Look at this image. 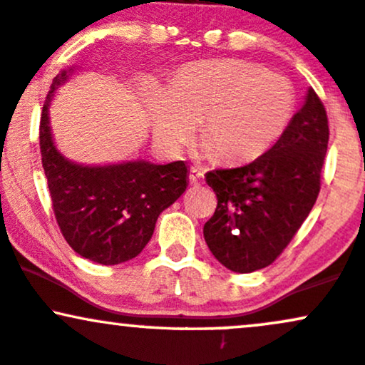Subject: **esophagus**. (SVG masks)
Segmentation results:
<instances>
[{
	"mask_svg": "<svg viewBox=\"0 0 365 365\" xmlns=\"http://www.w3.org/2000/svg\"><path fill=\"white\" fill-rule=\"evenodd\" d=\"M189 180H190V183H194V185H201V183H202V171H199L197 168H190Z\"/></svg>",
	"mask_w": 365,
	"mask_h": 365,
	"instance_id": "esophagus-1",
	"label": "esophagus"
}]
</instances>
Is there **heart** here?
I'll return each mask as SVG.
<instances>
[{
  "label": "heart",
  "instance_id": "obj_1",
  "mask_svg": "<svg viewBox=\"0 0 365 365\" xmlns=\"http://www.w3.org/2000/svg\"><path fill=\"white\" fill-rule=\"evenodd\" d=\"M149 109L163 147L178 150L201 121V142L225 164L250 163L286 135L296 114V90L284 76L241 58L189 63L170 88L152 86Z\"/></svg>",
  "mask_w": 365,
  "mask_h": 365
}]
</instances>
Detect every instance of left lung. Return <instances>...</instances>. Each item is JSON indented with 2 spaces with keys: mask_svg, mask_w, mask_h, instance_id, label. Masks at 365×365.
I'll list each match as a JSON object with an SVG mask.
<instances>
[{
  "mask_svg": "<svg viewBox=\"0 0 365 365\" xmlns=\"http://www.w3.org/2000/svg\"><path fill=\"white\" fill-rule=\"evenodd\" d=\"M327 140L326 109L308 88L289 130L270 150L241 168L206 173L218 204L204 239L223 267L250 274L286 250L317 201Z\"/></svg>",
  "mask_w": 365,
  "mask_h": 365,
  "instance_id": "obj_1",
  "label": "left lung"
}]
</instances>
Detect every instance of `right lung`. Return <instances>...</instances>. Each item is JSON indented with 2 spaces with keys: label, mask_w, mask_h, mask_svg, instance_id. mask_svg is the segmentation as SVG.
Instances as JSON below:
<instances>
[{
  "label": "right lung",
  "mask_w": 365,
  "mask_h": 365,
  "mask_svg": "<svg viewBox=\"0 0 365 365\" xmlns=\"http://www.w3.org/2000/svg\"><path fill=\"white\" fill-rule=\"evenodd\" d=\"M69 71L53 79L39 123V149L51 204L67 244L100 265H119L142 253L155 222L189 185L187 164L126 161L106 166L72 163L55 147L50 103Z\"/></svg>",
  "instance_id": "obj_1"
}]
</instances>
